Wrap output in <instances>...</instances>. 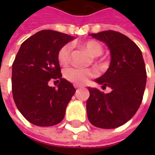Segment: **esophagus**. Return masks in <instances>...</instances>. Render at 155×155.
Wrapping results in <instances>:
<instances>
[{"label": "esophagus", "mask_w": 155, "mask_h": 155, "mask_svg": "<svg viewBox=\"0 0 155 155\" xmlns=\"http://www.w3.org/2000/svg\"><path fill=\"white\" fill-rule=\"evenodd\" d=\"M75 89H80L81 86H78V85H74Z\"/></svg>", "instance_id": "obj_1"}]
</instances>
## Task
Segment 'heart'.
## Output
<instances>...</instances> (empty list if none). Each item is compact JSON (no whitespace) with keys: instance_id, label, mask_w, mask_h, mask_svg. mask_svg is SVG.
<instances>
[{"instance_id":"obj_1","label":"heart","mask_w":155,"mask_h":155,"mask_svg":"<svg viewBox=\"0 0 155 155\" xmlns=\"http://www.w3.org/2000/svg\"><path fill=\"white\" fill-rule=\"evenodd\" d=\"M84 46L93 57L99 56L103 51L101 45L95 40H88L84 44ZM71 45H64L60 48L58 53V60L60 65L65 66L68 64L71 58ZM96 74L97 73L93 69L81 67H71L64 71L65 78L76 85L84 84L89 78L96 76Z\"/></svg>"}]
</instances>
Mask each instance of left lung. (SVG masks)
Masks as SVG:
<instances>
[{"mask_svg":"<svg viewBox=\"0 0 155 155\" xmlns=\"http://www.w3.org/2000/svg\"><path fill=\"white\" fill-rule=\"evenodd\" d=\"M90 35L105 43L110 51V67L95 82L103 88L110 87L111 91L104 94L97 88H88V119L97 128H118L134 116L142 101L147 82L142 53L121 33L110 30Z\"/></svg>","mask_w":155,"mask_h":155,"instance_id":"obj_1","label":"left lung"}]
</instances>
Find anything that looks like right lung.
Returning a JSON list of instances; mask_svg holds the SVG:
<instances>
[{
    "label": "right lung",
    "mask_w": 155,
    "mask_h": 155,
    "mask_svg": "<svg viewBox=\"0 0 155 155\" xmlns=\"http://www.w3.org/2000/svg\"><path fill=\"white\" fill-rule=\"evenodd\" d=\"M73 39L65 33L42 30L25 40L15 57L13 97L22 116L36 126L49 127L61 122L76 91L71 83L61 78L58 60L60 48ZM51 79H60L58 89L48 85Z\"/></svg>",
    "instance_id": "add662e5"
}]
</instances>
